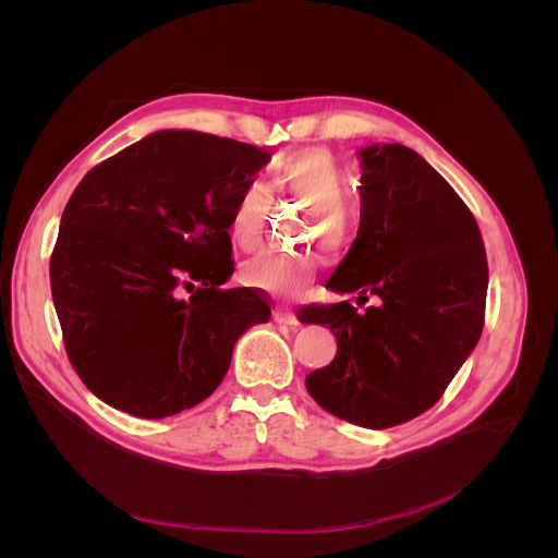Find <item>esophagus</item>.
I'll list each match as a JSON object with an SVG mask.
<instances>
[{
  "instance_id": "1",
  "label": "esophagus",
  "mask_w": 558,
  "mask_h": 558,
  "mask_svg": "<svg viewBox=\"0 0 558 558\" xmlns=\"http://www.w3.org/2000/svg\"><path fill=\"white\" fill-rule=\"evenodd\" d=\"M275 320L277 324H283V326H291V328H295V326H300V320H298V316L291 312V310H286V307H277L275 310Z\"/></svg>"
}]
</instances>
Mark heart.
I'll return each instance as SVG.
<instances>
[{
	"label": "heart",
	"instance_id": "1",
	"mask_svg": "<svg viewBox=\"0 0 558 558\" xmlns=\"http://www.w3.org/2000/svg\"><path fill=\"white\" fill-rule=\"evenodd\" d=\"M267 183L272 191L289 193L310 205L307 238H324L326 244H340L347 232L344 199L349 177L342 162L328 148L312 146L286 154L269 165ZM267 211V193L260 183H246L230 209L228 232L234 246L244 251L260 242ZM316 275V258L310 251H263L242 265V279L275 295H293L305 289Z\"/></svg>",
	"mask_w": 558,
	"mask_h": 558
}]
</instances>
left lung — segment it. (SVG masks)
I'll return each mask as SVG.
<instances>
[{
	"instance_id": "obj_1",
	"label": "left lung",
	"mask_w": 558,
	"mask_h": 558,
	"mask_svg": "<svg viewBox=\"0 0 558 558\" xmlns=\"http://www.w3.org/2000/svg\"><path fill=\"white\" fill-rule=\"evenodd\" d=\"M361 160V226L326 289L375 295L300 310L337 337L330 365L305 384L326 412L391 428L430 410L477 347L488 267L475 216L451 185L402 144H369Z\"/></svg>"
}]
</instances>
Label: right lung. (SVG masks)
Masks as SVG:
<instances>
[{"label": "right lung", "instance_id": "obj_1", "mask_svg": "<svg viewBox=\"0 0 558 558\" xmlns=\"http://www.w3.org/2000/svg\"><path fill=\"white\" fill-rule=\"evenodd\" d=\"M269 158L216 134L158 130L76 185L50 291L66 356L99 400L140 418L191 410L223 381L234 342L267 324L258 293L223 283L232 202Z\"/></svg>", "mask_w": 558, "mask_h": 558}]
</instances>
